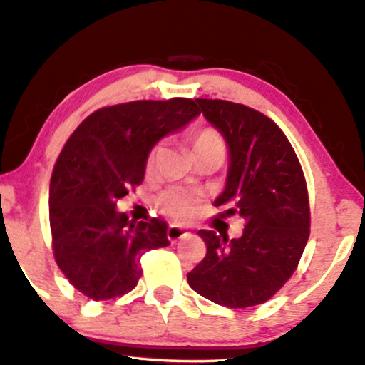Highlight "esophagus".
Instances as JSON below:
<instances>
[{
  "label": "esophagus",
  "mask_w": 365,
  "mask_h": 365,
  "mask_svg": "<svg viewBox=\"0 0 365 365\" xmlns=\"http://www.w3.org/2000/svg\"><path fill=\"white\" fill-rule=\"evenodd\" d=\"M187 234H188V232H187L185 229L177 227V225H170L167 236H168V239H170V241H172V242H177V241H180V239L185 237Z\"/></svg>",
  "instance_id": "1"
}]
</instances>
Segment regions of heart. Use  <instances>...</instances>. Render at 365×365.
Returning <instances> with one entry per match:
<instances>
[{"label":"heart","instance_id":"heart-1","mask_svg":"<svg viewBox=\"0 0 365 365\" xmlns=\"http://www.w3.org/2000/svg\"><path fill=\"white\" fill-rule=\"evenodd\" d=\"M188 143H190L193 155L198 160L200 156L210 153H224L222 136L214 128H198L188 133ZM160 153V146H155L150 151L148 165L155 163L156 156ZM198 197L195 193L182 190V188H170L161 193L158 198V207L170 220L177 224H187L193 220L198 214Z\"/></svg>","mask_w":365,"mask_h":365}]
</instances>
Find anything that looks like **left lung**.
I'll return each mask as SVG.
<instances>
[{
	"instance_id": "left-lung-1",
	"label": "left lung",
	"mask_w": 365,
	"mask_h": 365,
	"mask_svg": "<svg viewBox=\"0 0 365 365\" xmlns=\"http://www.w3.org/2000/svg\"><path fill=\"white\" fill-rule=\"evenodd\" d=\"M229 148L225 188L215 207L244 219L242 236L198 230L207 255L187 274L193 292L229 308L261 305L292 278L310 236L302 165L284 133L259 110L195 99Z\"/></svg>"
}]
</instances>
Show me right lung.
<instances>
[{
  "mask_svg": "<svg viewBox=\"0 0 365 365\" xmlns=\"http://www.w3.org/2000/svg\"><path fill=\"white\" fill-rule=\"evenodd\" d=\"M198 114L192 99L133 101L98 109L68 138L50 180L52 247L60 271L87 298L131 292L140 257L170 244L165 220H129L116 202L143 182L156 143Z\"/></svg>",
  "mask_w": 365,
  "mask_h": 365,
  "instance_id": "obj_1",
  "label": "right lung"
}]
</instances>
